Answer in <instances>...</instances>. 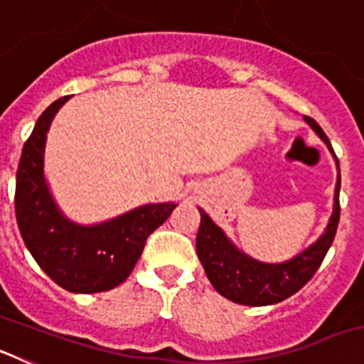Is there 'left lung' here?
<instances>
[{"instance_id":"obj_1","label":"left lung","mask_w":364,"mask_h":364,"mask_svg":"<svg viewBox=\"0 0 364 364\" xmlns=\"http://www.w3.org/2000/svg\"><path fill=\"white\" fill-rule=\"evenodd\" d=\"M304 122L326 144L337 166L332 215L319 239L311 242L306 250H302L301 253L284 262L257 260L235 246L224 230L218 228L202 208H198L200 226L197 233V255L215 290L230 301L246 306H268L284 301L314 277V273L319 269L324 255L332 246L341 215L339 160L321 125L310 117H304Z\"/></svg>"}]
</instances>
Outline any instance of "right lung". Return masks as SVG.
Listing matches in <instances>:
<instances>
[{
	"mask_svg": "<svg viewBox=\"0 0 364 364\" xmlns=\"http://www.w3.org/2000/svg\"><path fill=\"white\" fill-rule=\"evenodd\" d=\"M69 96L41 112L25 142L16 175V220L31 255L58 286L73 294L112 290L129 277L146 240L175 210V202L144 204L98 224L70 220L45 178V144Z\"/></svg>",
	"mask_w": 364,
	"mask_h": 364,
	"instance_id": "1",
	"label": "right lung"
}]
</instances>
